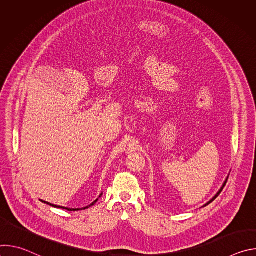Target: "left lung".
<instances>
[{
  "label": "left lung",
  "instance_id": "obj_1",
  "mask_svg": "<svg viewBox=\"0 0 256 256\" xmlns=\"http://www.w3.org/2000/svg\"><path fill=\"white\" fill-rule=\"evenodd\" d=\"M227 180H228V179H227ZM227 180H226V181H225V184H224V186H223V188H221V190H220V192H218V194H216V196H214V198H212V200H210V202H208V204H204V206H208V204H210V202H214V200H216V198H218V194H221V192H222V190H223V188H225V186H226V184H227Z\"/></svg>",
  "mask_w": 256,
  "mask_h": 256
}]
</instances>
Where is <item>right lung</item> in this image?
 I'll return each instance as SVG.
<instances>
[{
    "label": "right lung",
    "mask_w": 256,
    "mask_h": 256,
    "mask_svg": "<svg viewBox=\"0 0 256 256\" xmlns=\"http://www.w3.org/2000/svg\"><path fill=\"white\" fill-rule=\"evenodd\" d=\"M102 194H100L99 196V198L101 196ZM97 200H98V198L95 200V202H93L89 206H93V204H95L96 202H97ZM42 202H44V204H50V206H54V208H64V210H79V208H64V206H56V204H50V202H44V200H42ZM85 208H88V206H86V208H84L83 210H85ZM82 210V208H81Z\"/></svg>",
    "instance_id": "obj_1"
}]
</instances>
